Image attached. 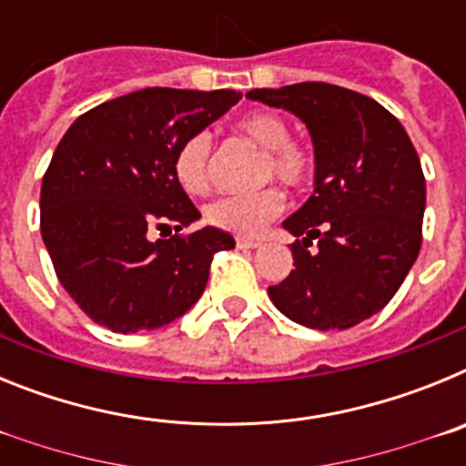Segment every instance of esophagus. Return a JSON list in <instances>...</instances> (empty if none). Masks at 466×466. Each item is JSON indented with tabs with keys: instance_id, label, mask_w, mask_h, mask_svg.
Returning <instances> with one entry per match:
<instances>
[{
	"instance_id": "1",
	"label": "esophagus",
	"mask_w": 466,
	"mask_h": 466,
	"mask_svg": "<svg viewBox=\"0 0 466 466\" xmlns=\"http://www.w3.org/2000/svg\"><path fill=\"white\" fill-rule=\"evenodd\" d=\"M238 247H240V249H257V247H261V240H249V238H238Z\"/></svg>"
}]
</instances>
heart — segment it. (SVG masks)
<instances>
[{
  "label": "heart",
  "instance_id": "b5f03b06",
  "mask_svg": "<svg viewBox=\"0 0 466 466\" xmlns=\"http://www.w3.org/2000/svg\"><path fill=\"white\" fill-rule=\"evenodd\" d=\"M236 133L247 137L261 149V179L275 177L287 187H303L310 179L315 158L306 144L289 137V126L273 111H252L236 121ZM209 135L196 133L184 139L177 149L172 170L177 182L187 193H205L209 187ZM284 209V196L279 188L268 187L254 193L226 196L208 208L209 224L236 233V236H258Z\"/></svg>",
  "mask_w": 466,
  "mask_h": 466
}]
</instances>
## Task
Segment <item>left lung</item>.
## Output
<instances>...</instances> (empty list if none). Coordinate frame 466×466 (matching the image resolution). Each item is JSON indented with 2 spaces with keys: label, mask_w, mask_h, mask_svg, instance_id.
Segmentation results:
<instances>
[{
  "label": "left lung",
  "mask_w": 466,
  "mask_h": 466,
  "mask_svg": "<svg viewBox=\"0 0 466 466\" xmlns=\"http://www.w3.org/2000/svg\"><path fill=\"white\" fill-rule=\"evenodd\" d=\"M247 97L300 118L315 149V191L282 221L300 238L296 268L268 287L270 300L308 329L355 327L390 303L420 254L427 188L418 151L385 106L355 90L306 81Z\"/></svg>",
  "instance_id": "8db88e82"
}]
</instances>
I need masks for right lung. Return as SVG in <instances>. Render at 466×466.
I'll return each instance as SVG.
<instances>
[{"mask_svg": "<svg viewBox=\"0 0 466 466\" xmlns=\"http://www.w3.org/2000/svg\"><path fill=\"white\" fill-rule=\"evenodd\" d=\"M242 97L236 90L144 88L97 105L69 126L41 182V238L57 279L100 327L137 333L175 322L196 303L226 230L151 240V226L200 219L172 160ZM163 236V233H160Z\"/></svg>", "mask_w": 466, "mask_h": 466, "instance_id": "right-lung-1", "label": "right lung"}]
</instances>
